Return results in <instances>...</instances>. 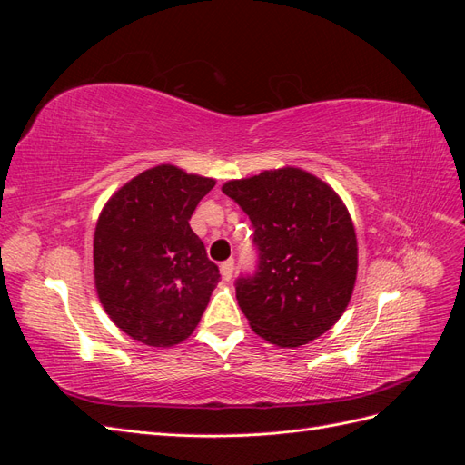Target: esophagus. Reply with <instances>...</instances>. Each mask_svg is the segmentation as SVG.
Returning <instances> with one entry per match:
<instances>
[{"label":"esophagus","instance_id":"1","mask_svg":"<svg viewBox=\"0 0 465 465\" xmlns=\"http://www.w3.org/2000/svg\"><path fill=\"white\" fill-rule=\"evenodd\" d=\"M232 272H234V260H227L221 263V275L224 281H229L232 277Z\"/></svg>","mask_w":465,"mask_h":465}]
</instances>
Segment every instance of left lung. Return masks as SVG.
I'll return each mask as SVG.
<instances>
[{"instance_id": "left-lung-1", "label": "left lung", "mask_w": 465, "mask_h": 465, "mask_svg": "<svg viewBox=\"0 0 465 465\" xmlns=\"http://www.w3.org/2000/svg\"><path fill=\"white\" fill-rule=\"evenodd\" d=\"M223 192L250 217L254 275L236 279V301L265 341L299 347L341 318L357 279V234L326 182L285 166L229 180Z\"/></svg>"}]
</instances>
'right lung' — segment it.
I'll use <instances>...</instances> for the list:
<instances>
[{
  "mask_svg": "<svg viewBox=\"0 0 465 465\" xmlns=\"http://www.w3.org/2000/svg\"><path fill=\"white\" fill-rule=\"evenodd\" d=\"M213 186L173 164L153 166L112 195L96 221V294L110 320L143 345L184 341L219 283V267L190 227Z\"/></svg>",
  "mask_w": 465,
  "mask_h": 465,
  "instance_id": "add662e5",
  "label": "right lung"
}]
</instances>
